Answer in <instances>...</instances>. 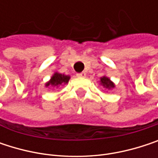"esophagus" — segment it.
Segmentation results:
<instances>
[{
  "label": "esophagus",
  "instance_id": "1",
  "mask_svg": "<svg viewBox=\"0 0 158 158\" xmlns=\"http://www.w3.org/2000/svg\"><path fill=\"white\" fill-rule=\"evenodd\" d=\"M77 77H79V78H86V73H85V72L78 73V74H77Z\"/></svg>",
  "mask_w": 158,
  "mask_h": 158
}]
</instances>
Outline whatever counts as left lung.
I'll list each match as a JSON object with an SVG mask.
<instances>
[{
    "instance_id": "left-lung-1",
    "label": "left lung",
    "mask_w": 158,
    "mask_h": 158,
    "mask_svg": "<svg viewBox=\"0 0 158 158\" xmlns=\"http://www.w3.org/2000/svg\"><path fill=\"white\" fill-rule=\"evenodd\" d=\"M100 79H101V80H100V84H101L104 89H108V90H110V89H112L115 88V84L110 80V79L109 77L103 76V77H102Z\"/></svg>"
}]
</instances>
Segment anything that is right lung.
<instances>
[{
	"label": "right lung",
	"instance_id": "add662e5",
	"mask_svg": "<svg viewBox=\"0 0 158 158\" xmlns=\"http://www.w3.org/2000/svg\"><path fill=\"white\" fill-rule=\"evenodd\" d=\"M70 79V76L61 74L58 72H55L50 79L45 84L46 87L51 86L53 88H58L59 86H63L67 83H69V80Z\"/></svg>",
	"mask_w": 158,
	"mask_h": 158
}]
</instances>
